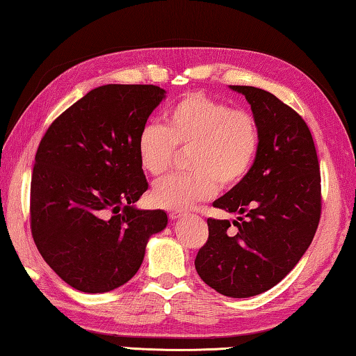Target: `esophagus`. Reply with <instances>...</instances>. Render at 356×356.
I'll return each instance as SVG.
<instances>
[{
  "label": "esophagus",
  "instance_id": "obj_1",
  "mask_svg": "<svg viewBox=\"0 0 356 356\" xmlns=\"http://www.w3.org/2000/svg\"><path fill=\"white\" fill-rule=\"evenodd\" d=\"M185 213L184 212H179V211H174V212H169V218L171 220H177L180 217H184Z\"/></svg>",
  "mask_w": 356,
  "mask_h": 356
}]
</instances>
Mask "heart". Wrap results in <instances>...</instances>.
Returning a JSON list of instances; mask_svg holds the SVG:
<instances>
[{"label":"heart","mask_w":356,"mask_h":356,"mask_svg":"<svg viewBox=\"0 0 356 356\" xmlns=\"http://www.w3.org/2000/svg\"><path fill=\"white\" fill-rule=\"evenodd\" d=\"M165 127L145 123L139 129L136 152L139 165L150 176H160L176 156L188 150L187 176L156 180L150 200L156 207L185 211L212 198L218 182L231 188L241 184L259 150V127L250 112L234 111L223 101L190 93L165 111Z\"/></svg>","instance_id":"1"}]
</instances>
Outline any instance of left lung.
Listing matches in <instances>:
<instances>
[{"mask_svg":"<svg viewBox=\"0 0 356 356\" xmlns=\"http://www.w3.org/2000/svg\"><path fill=\"white\" fill-rule=\"evenodd\" d=\"M257 118L258 156L247 176L213 207L238 213L209 218V239L195 259L206 284L229 298H250L277 285L309 249L320 222V166L300 114L266 90L229 86Z\"/></svg>","mask_w":356,"mask_h":356,"instance_id":"obj_1","label":"left lung"}]
</instances>
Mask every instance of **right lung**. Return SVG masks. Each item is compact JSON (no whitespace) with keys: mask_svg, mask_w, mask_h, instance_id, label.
<instances>
[{"mask_svg":"<svg viewBox=\"0 0 356 356\" xmlns=\"http://www.w3.org/2000/svg\"><path fill=\"white\" fill-rule=\"evenodd\" d=\"M166 98L156 86L107 83L49 127L31 177V233L39 253L72 289L106 293L138 273L165 211L134 206L147 179L136 140Z\"/></svg>","mask_w":356,"mask_h":356,"instance_id":"1","label":"right lung"}]
</instances>
